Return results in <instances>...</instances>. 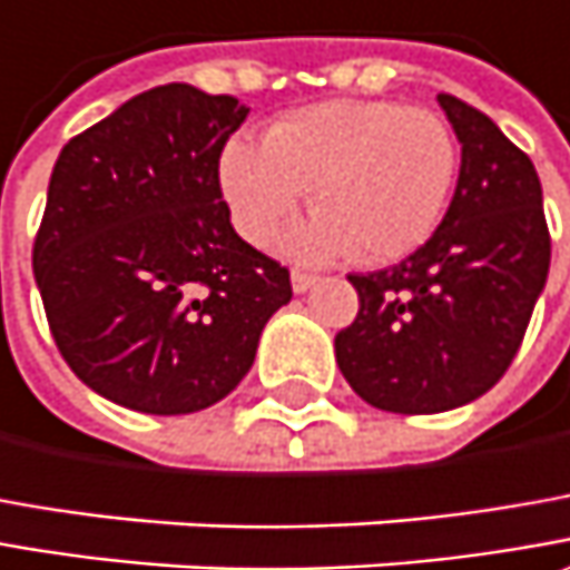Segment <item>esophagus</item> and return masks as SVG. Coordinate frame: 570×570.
Returning a JSON list of instances; mask_svg holds the SVG:
<instances>
[{
    "label": "esophagus",
    "mask_w": 570,
    "mask_h": 570,
    "mask_svg": "<svg viewBox=\"0 0 570 570\" xmlns=\"http://www.w3.org/2000/svg\"><path fill=\"white\" fill-rule=\"evenodd\" d=\"M289 281H293V289H296V293H305V289H312V286H315L318 277H315V274H305V271H293V274H289Z\"/></svg>",
    "instance_id": "esophagus-1"
}]
</instances>
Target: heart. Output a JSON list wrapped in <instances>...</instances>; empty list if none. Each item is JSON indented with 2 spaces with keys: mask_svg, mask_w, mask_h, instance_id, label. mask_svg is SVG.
<instances>
[{
  "mask_svg": "<svg viewBox=\"0 0 570 570\" xmlns=\"http://www.w3.org/2000/svg\"><path fill=\"white\" fill-rule=\"evenodd\" d=\"M461 154L439 112L394 100H324L293 109L262 145L233 138L220 150V191L252 246L277 239L312 188L318 207L286 233L284 252L324 265L356 255L387 265L442 224Z\"/></svg>",
  "mask_w": 570,
  "mask_h": 570,
  "instance_id": "1",
  "label": "heart"
}]
</instances>
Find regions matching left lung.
<instances>
[{
    "label": "left lung",
    "mask_w": 570,
    "mask_h": 570,
    "mask_svg": "<svg viewBox=\"0 0 570 570\" xmlns=\"http://www.w3.org/2000/svg\"><path fill=\"white\" fill-rule=\"evenodd\" d=\"M461 176L439 229L401 265L350 274L360 312L334 337L337 365L387 413H444L508 372L549 277V226L530 157L485 112L439 94Z\"/></svg>",
    "instance_id": "8db88e82"
}]
</instances>
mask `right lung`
<instances>
[{"label": "right lung", "instance_id": "add662e5", "mask_svg": "<svg viewBox=\"0 0 570 570\" xmlns=\"http://www.w3.org/2000/svg\"><path fill=\"white\" fill-rule=\"evenodd\" d=\"M229 94L164 85L62 148L33 239L52 341L100 397L179 416L255 363L289 271L229 224L220 150L246 122Z\"/></svg>", "mask_w": 570, "mask_h": 570}]
</instances>
